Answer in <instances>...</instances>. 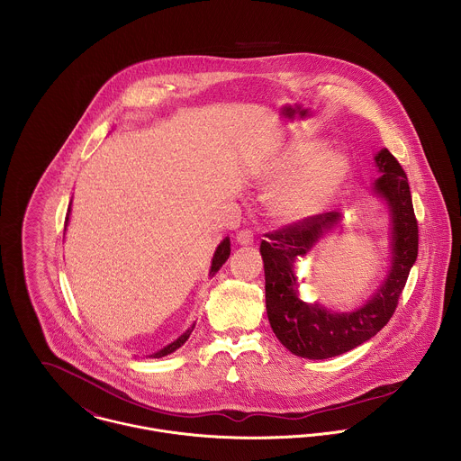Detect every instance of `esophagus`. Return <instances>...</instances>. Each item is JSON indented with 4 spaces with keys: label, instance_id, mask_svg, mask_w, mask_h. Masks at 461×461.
<instances>
[{
    "label": "esophagus",
    "instance_id": "esophagus-1",
    "mask_svg": "<svg viewBox=\"0 0 461 461\" xmlns=\"http://www.w3.org/2000/svg\"><path fill=\"white\" fill-rule=\"evenodd\" d=\"M236 243H238V245H243V247L252 245V243H254V232L249 230V229L240 230V232L236 234Z\"/></svg>",
    "mask_w": 461,
    "mask_h": 461
}]
</instances>
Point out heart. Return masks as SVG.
Segmentation results:
<instances>
[{"label": "heart", "mask_w": 461, "mask_h": 461, "mask_svg": "<svg viewBox=\"0 0 461 461\" xmlns=\"http://www.w3.org/2000/svg\"><path fill=\"white\" fill-rule=\"evenodd\" d=\"M320 149L321 143L318 141L291 143L264 170V181L276 185L301 168L269 197V209L278 220L300 221L316 214L342 185L349 170L348 156L329 149L316 157Z\"/></svg>", "instance_id": "1"}]
</instances>
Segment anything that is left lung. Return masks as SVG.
<instances>
[{
	"mask_svg": "<svg viewBox=\"0 0 461 461\" xmlns=\"http://www.w3.org/2000/svg\"><path fill=\"white\" fill-rule=\"evenodd\" d=\"M375 165L382 176L375 181L373 194L389 205L393 261L385 280L362 307L335 312L321 303H305L298 293V259L340 221L339 212L309 216L266 234L271 241L261 243L267 320L276 339L298 357L323 360L375 337L393 318L417 259L419 229L406 174L387 149L375 156Z\"/></svg>",
	"mask_w": 461,
	"mask_h": 461,
	"instance_id": "1",
	"label": "left lung"
}]
</instances>
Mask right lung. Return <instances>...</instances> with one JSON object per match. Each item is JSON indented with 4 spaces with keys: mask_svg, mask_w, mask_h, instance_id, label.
I'll return each instance as SVG.
<instances>
[{
    "mask_svg": "<svg viewBox=\"0 0 461 461\" xmlns=\"http://www.w3.org/2000/svg\"><path fill=\"white\" fill-rule=\"evenodd\" d=\"M68 212H70V207H68ZM68 212H67L66 218V225L67 221H68ZM229 256H230V240L229 238H225L220 245H218V249H216V252H214V256H212V263H211V269H209V276H214V273L225 264V261L229 259ZM195 329V325H192L190 329L186 330L181 337H177L174 342H170L168 346H165L163 349H159V351H156V353H152L150 357L152 358H161V357H167V355H170V353H174L176 349H179L188 339H190V335H192V331Z\"/></svg>",
    "mask_w": 461,
    "mask_h": 461,
    "instance_id": "add662e5",
    "label": "right lung"
}]
</instances>
